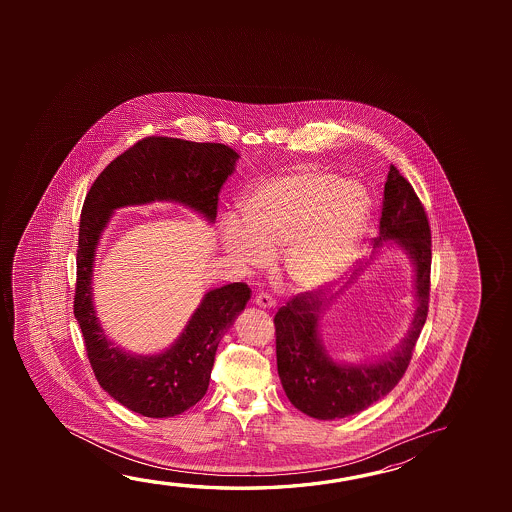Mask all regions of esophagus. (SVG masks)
Instances as JSON below:
<instances>
[{"mask_svg":"<svg viewBox=\"0 0 512 512\" xmlns=\"http://www.w3.org/2000/svg\"><path fill=\"white\" fill-rule=\"evenodd\" d=\"M253 303L260 307V309H273L275 307V300H273V296H269L266 293H259L255 298H253Z\"/></svg>","mask_w":512,"mask_h":512,"instance_id":"1","label":"esophagus"}]
</instances>
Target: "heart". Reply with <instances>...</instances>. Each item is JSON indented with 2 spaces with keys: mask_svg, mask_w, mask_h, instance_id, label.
Listing matches in <instances>:
<instances>
[{
  "mask_svg": "<svg viewBox=\"0 0 512 512\" xmlns=\"http://www.w3.org/2000/svg\"><path fill=\"white\" fill-rule=\"evenodd\" d=\"M371 198L364 185L318 168L298 166L269 176L241 202V223L228 219L221 241L243 268H264L284 250L287 277L318 289L341 277L368 227Z\"/></svg>",
  "mask_w": 512,
  "mask_h": 512,
  "instance_id": "obj_1",
  "label": "heart"
}]
</instances>
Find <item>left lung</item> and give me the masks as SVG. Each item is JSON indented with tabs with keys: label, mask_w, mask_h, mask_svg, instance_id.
<instances>
[{
	"label": "left lung",
	"mask_w": 512,
	"mask_h": 512,
	"mask_svg": "<svg viewBox=\"0 0 512 512\" xmlns=\"http://www.w3.org/2000/svg\"><path fill=\"white\" fill-rule=\"evenodd\" d=\"M375 237L377 255L384 244L398 246L414 266L416 310L411 327L393 352L375 362L337 361L319 336V321L339 293L321 298L318 291L298 294L275 316L277 368L289 402L316 419H339L368 409L400 382L427 321L432 241L427 214L412 185L391 166L384 185L382 218ZM373 259V257H371ZM362 268L353 273L361 275Z\"/></svg>",
	"instance_id": "1"
}]
</instances>
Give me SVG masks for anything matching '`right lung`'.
<instances>
[{"instance_id":"1","label":"right lung","mask_w":512,"mask_h":512,"mask_svg":"<svg viewBox=\"0 0 512 512\" xmlns=\"http://www.w3.org/2000/svg\"><path fill=\"white\" fill-rule=\"evenodd\" d=\"M237 160L239 153L225 144L146 137L112 160L85 198L76 253L75 318L100 386L146 418H171L202 400L219 341L252 291L243 282L210 289L169 348L153 355L126 352L110 341L96 316V248L112 214L123 207L180 203L214 223L219 189Z\"/></svg>"}]
</instances>
